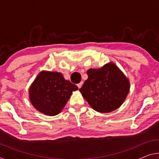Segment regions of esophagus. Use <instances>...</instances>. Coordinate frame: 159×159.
Segmentation results:
<instances>
[{"instance_id": "esophagus-1", "label": "esophagus", "mask_w": 159, "mask_h": 159, "mask_svg": "<svg viewBox=\"0 0 159 159\" xmlns=\"http://www.w3.org/2000/svg\"><path fill=\"white\" fill-rule=\"evenodd\" d=\"M82 85H83V82H80V83H79V84H77V86L79 87V88H81Z\"/></svg>"}]
</instances>
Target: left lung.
I'll list each match as a JSON object with an SVG mask.
<instances>
[{
  "mask_svg": "<svg viewBox=\"0 0 159 159\" xmlns=\"http://www.w3.org/2000/svg\"><path fill=\"white\" fill-rule=\"evenodd\" d=\"M87 74L88 79L79 90L93 109L107 113L123 103L130 83L114 64H107L100 69H90Z\"/></svg>",
  "mask_w": 159,
  "mask_h": 159,
  "instance_id": "8db88e82",
  "label": "left lung"
}]
</instances>
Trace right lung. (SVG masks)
<instances>
[{"label":"right lung","instance_id":"1","mask_svg":"<svg viewBox=\"0 0 159 159\" xmlns=\"http://www.w3.org/2000/svg\"><path fill=\"white\" fill-rule=\"evenodd\" d=\"M78 89L61 73L42 71L29 88V98L38 111L55 116L62 110L72 92Z\"/></svg>","mask_w":159,"mask_h":159}]
</instances>
